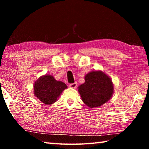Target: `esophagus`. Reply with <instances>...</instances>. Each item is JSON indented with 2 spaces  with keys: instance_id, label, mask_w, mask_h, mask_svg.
Instances as JSON below:
<instances>
[{
  "instance_id": "34e87169",
  "label": "esophagus",
  "mask_w": 149,
  "mask_h": 149,
  "mask_svg": "<svg viewBox=\"0 0 149 149\" xmlns=\"http://www.w3.org/2000/svg\"><path fill=\"white\" fill-rule=\"evenodd\" d=\"M69 86H70V87L74 88V89H75V88H76V87H77V84L76 83H73V84H70L69 85Z\"/></svg>"
}]
</instances>
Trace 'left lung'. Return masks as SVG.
Here are the masks:
<instances>
[{"label": "left lung", "instance_id": "left-lung-1", "mask_svg": "<svg viewBox=\"0 0 149 149\" xmlns=\"http://www.w3.org/2000/svg\"><path fill=\"white\" fill-rule=\"evenodd\" d=\"M83 102L90 108L99 107L112 97L114 89L112 81L102 72L87 74L85 83L78 87Z\"/></svg>", "mask_w": 149, "mask_h": 149}]
</instances>
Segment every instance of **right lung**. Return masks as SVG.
I'll return each instance as SVG.
<instances>
[{
	"label": "right lung",
	"mask_w": 149,
	"mask_h": 149,
	"mask_svg": "<svg viewBox=\"0 0 149 149\" xmlns=\"http://www.w3.org/2000/svg\"><path fill=\"white\" fill-rule=\"evenodd\" d=\"M67 88L64 82L58 81L50 75L41 77L34 85L35 95L46 104H51L56 101L63 91Z\"/></svg>",
	"instance_id": "add662e5"
}]
</instances>
